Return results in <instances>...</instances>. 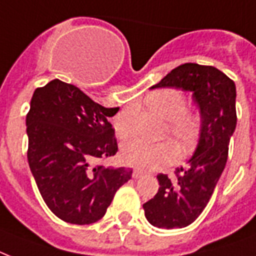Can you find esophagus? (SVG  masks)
<instances>
[{"label": "esophagus", "instance_id": "esophagus-1", "mask_svg": "<svg viewBox=\"0 0 256 256\" xmlns=\"http://www.w3.org/2000/svg\"><path fill=\"white\" fill-rule=\"evenodd\" d=\"M142 175H144V172H142L140 170H134V172H132V176H134V179H140Z\"/></svg>", "mask_w": 256, "mask_h": 256}]
</instances>
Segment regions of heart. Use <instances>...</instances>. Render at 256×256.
I'll return each mask as SVG.
<instances>
[{
    "mask_svg": "<svg viewBox=\"0 0 256 256\" xmlns=\"http://www.w3.org/2000/svg\"><path fill=\"white\" fill-rule=\"evenodd\" d=\"M146 106L168 120V132L183 148H190L196 142L202 126V116L194 110H186L183 93L176 89H160L148 96ZM114 126L118 138H130L132 134V112H120L114 118ZM179 156V148L171 140L155 144L132 140L122 148V162L142 170H155L175 163Z\"/></svg>",
    "mask_w": 256,
    "mask_h": 256,
    "instance_id": "obj_1",
    "label": "heart"
}]
</instances>
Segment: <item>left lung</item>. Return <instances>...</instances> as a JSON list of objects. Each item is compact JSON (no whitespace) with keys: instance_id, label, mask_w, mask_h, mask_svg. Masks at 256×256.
Returning a JSON list of instances; mask_svg holds the SVG:
<instances>
[{"instance_id":"1","label":"left lung","mask_w":256,"mask_h":256,"mask_svg":"<svg viewBox=\"0 0 256 256\" xmlns=\"http://www.w3.org/2000/svg\"><path fill=\"white\" fill-rule=\"evenodd\" d=\"M191 90L202 114V130L187 168H176L175 179L158 175L159 191L142 204L146 220L159 228H182L198 219L211 199L228 158L230 138L236 126V88L228 76L210 65L194 62L172 69L150 88Z\"/></svg>"}]
</instances>
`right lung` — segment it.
<instances>
[{"label":"right lung","mask_w":256,"mask_h":256,"mask_svg":"<svg viewBox=\"0 0 256 256\" xmlns=\"http://www.w3.org/2000/svg\"><path fill=\"white\" fill-rule=\"evenodd\" d=\"M106 108L82 90L52 80L37 88L26 114L28 163L49 210L72 224L100 220L114 196L132 178L130 168H110L97 160L118 152Z\"/></svg>","instance_id":"1"}]
</instances>
